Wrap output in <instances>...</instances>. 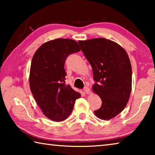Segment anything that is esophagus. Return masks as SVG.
<instances>
[{"label":"esophagus","instance_id":"esophagus-1","mask_svg":"<svg viewBox=\"0 0 155 155\" xmlns=\"http://www.w3.org/2000/svg\"><path fill=\"white\" fill-rule=\"evenodd\" d=\"M83 90L85 91V94H90V87H88L87 86H85V87H84Z\"/></svg>","mask_w":155,"mask_h":155}]
</instances>
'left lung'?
I'll return each mask as SVG.
<instances>
[{
  "label": "left lung",
  "mask_w": 155,
  "mask_h": 155,
  "mask_svg": "<svg viewBox=\"0 0 155 155\" xmlns=\"http://www.w3.org/2000/svg\"><path fill=\"white\" fill-rule=\"evenodd\" d=\"M78 44L92 67L93 91L102 100L101 108L94 113L100 119H111L124 110L130 97L132 68L128 54L119 44L105 38Z\"/></svg>",
  "instance_id": "left-lung-1"
}]
</instances>
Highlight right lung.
<instances>
[{"instance_id":"obj_1","label":"right lung","mask_w":155,"mask_h":155,"mask_svg":"<svg viewBox=\"0 0 155 155\" xmlns=\"http://www.w3.org/2000/svg\"><path fill=\"white\" fill-rule=\"evenodd\" d=\"M81 51L77 41L56 39L42 44L31 61V91L43 114L54 122L69 116L81 94L65 83L64 64L70 54Z\"/></svg>"}]
</instances>
